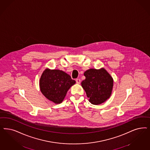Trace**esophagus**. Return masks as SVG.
Here are the masks:
<instances>
[{"label":"esophagus","instance_id":"34e87169","mask_svg":"<svg viewBox=\"0 0 150 150\" xmlns=\"http://www.w3.org/2000/svg\"><path fill=\"white\" fill-rule=\"evenodd\" d=\"M80 81H81V80H80V79H76V83H78V84L80 83Z\"/></svg>","mask_w":150,"mask_h":150}]
</instances>
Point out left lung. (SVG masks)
Instances as JSON below:
<instances>
[{"instance_id":"left-lung-1","label":"left lung","mask_w":150,"mask_h":150,"mask_svg":"<svg viewBox=\"0 0 150 150\" xmlns=\"http://www.w3.org/2000/svg\"><path fill=\"white\" fill-rule=\"evenodd\" d=\"M83 75L86 79L82 81L81 86L91 103L100 105L110 97L114 80L105 69H90Z\"/></svg>"}]
</instances>
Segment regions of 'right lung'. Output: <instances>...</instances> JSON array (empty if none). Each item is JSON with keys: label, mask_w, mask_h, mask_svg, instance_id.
Wrapping results in <instances>:
<instances>
[{"label": "right lung", "mask_w": 150, "mask_h": 150, "mask_svg": "<svg viewBox=\"0 0 150 150\" xmlns=\"http://www.w3.org/2000/svg\"><path fill=\"white\" fill-rule=\"evenodd\" d=\"M71 76L60 70L45 69L40 79V88L45 98L55 103H60L67 91L75 83Z\"/></svg>", "instance_id": "add662e5"}]
</instances>
